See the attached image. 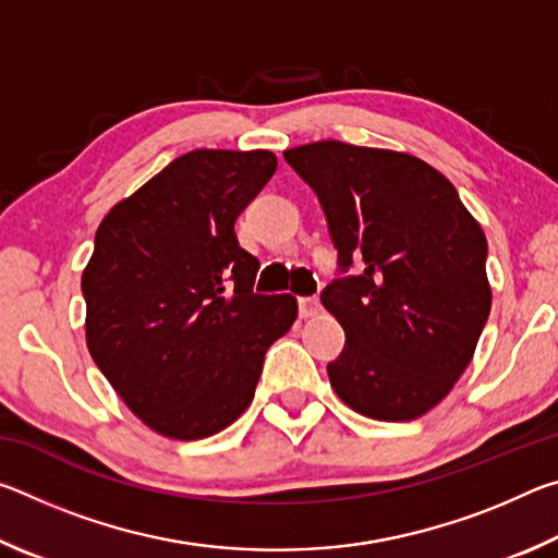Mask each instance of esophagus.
<instances>
[{
  "label": "esophagus",
  "instance_id": "1",
  "mask_svg": "<svg viewBox=\"0 0 558 558\" xmlns=\"http://www.w3.org/2000/svg\"><path fill=\"white\" fill-rule=\"evenodd\" d=\"M298 307H300V317H317L319 313H323V305H319L317 298H300L298 300Z\"/></svg>",
  "mask_w": 558,
  "mask_h": 558
}]
</instances>
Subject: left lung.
<instances>
[{
  "mask_svg": "<svg viewBox=\"0 0 558 558\" xmlns=\"http://www.w3.org/2000/svg\"><path fill=\"white\" fill-rule=\"evenodd\" d=\"M282 155L323 204L342 272L323 290L347 335L329 384L366 418H418L465 372L489 317L483 229L413 155L339 140ZM354 259L363 272L347 277Z\"/></svg>",
  "mask_w": 558,
  "mask_h": 558,
  "instance_id": "obj_1",
  "label": "left lung"
}]
</instances>
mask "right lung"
I'll return each mask as SVG.
<instances>
[{
	"mask_svg": "<svg viewBox=\"0 0 558 558\" xmlns=\"http://www.w3.org/2000/svg\"><path fill=\"white\" fill-rule=\"evenodd\" d=\"M278 167L268 149H194L98 226L81 278L86 342L112 389L159 436L199 440L248 409L292 295L253 292L260 263L233 223Z\"/></svg>",
	"mask_w": 558,
	"mask_h": 558,
	"instance_id": "1",
	"label": "right lung"
}]
</instances>
